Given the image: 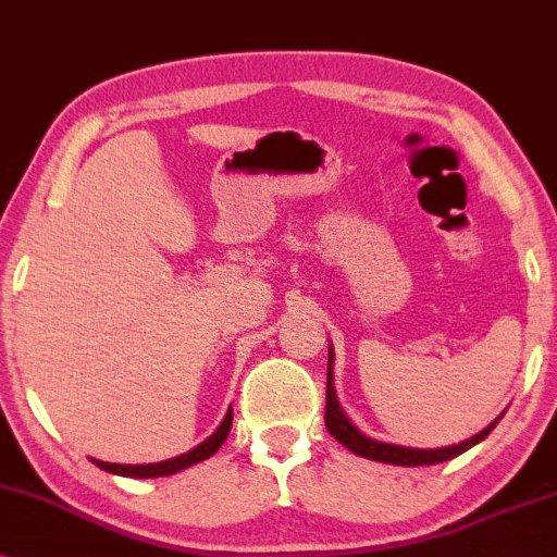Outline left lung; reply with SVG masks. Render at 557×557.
Returning <instances> with one entry per match:
<instances>
[{"label":"left lung","mask_w":557,"mask_h":557,"mask_svg":"<svg viewBox=\"0 0 557 557\" xmlns=\"http://www.w3.org/2000/svg\"><path fill=\"white\" fill-rule=\"evenodd\" d=\"M504 414V412H502ZM502 414L496 420L488 422V425L481 430V433L471 435L469 441L454 443V446L446 448H407V446H395V443H382L369 438V435L361 433L359 428L348 420V414L341 410L336 389H333V346H329V387H325V428L336 438L341 446L351 450V454L369 458V461L380 463H392V466H435L443 461H450V458L466 454V450L476 446L492 433L496 422L502 420Z\"/></svg>","instance_id":"8db88e82"}]
</instances>
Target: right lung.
<instances>
[{"label": "right lung", "mask_w": 557, "mask_h": 557, "mask_svg": "<svg viewBox=\"0 0 557 557\" xmlns=\"http://www.w3.org/2000/svg\"><path fill=\"white\" fill-rule=\"evenodd\" d=\"M232 420H234V412L232 407H228V412L224 414V420H221V425L216 428V433H211L209 438L203 443H198L196 448L188 450V454H181L175 458H168V461H160V463H107V461H99V458H91V461L99 466L101 471H109V473H116V476H129V479H154V476H170V473H177L183 469H188V466H196L206 461V458H211L216 450L221 448V443L228 438V430H232Z\"/></svg>", "instance_id": "add662e5"}]
</instances>
